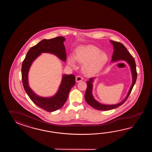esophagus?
Here are the masks:
<instances>
[{
    "instance_id": "esophagus-1",
    "label": "esophagus",
    "mask_w": 152,
    "mask_h": 152,
    "mask_svg": "<svg viewBox=\"0 0 152 152\" xmlns=\"http://www.w3.org/2000/svg\"><path fill=\"white\" fill-rule=\"evenodd\" d=\"M83 80V77H81L80 75H77V76L76 77V78H75V80H76L77 83L81 81H82Z\"/></svg>"
}]
</instances>
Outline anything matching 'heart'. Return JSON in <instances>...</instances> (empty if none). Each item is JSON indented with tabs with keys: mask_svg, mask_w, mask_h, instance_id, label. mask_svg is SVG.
Listing matches in <instances>:
<instances>
[{
	"mask_svg": "<svg viewBox=\"0 0 152 152\" xmlns=\"http://www.w3.org/2000/svg\"><path fill=\"white\" fill-rule=\"evenodd\" d=\"M107 60V55L100 49L94 45H88L80 47L75 56H69L67 62L72 67L75 66V61L83 64L85 73L94 75L100 71Z\"/></svg>",
	"mask_w": 152,
	"mask_h": 152,
	"instance_id": "obj_1",
	"label": "heart"
}]
</instances>
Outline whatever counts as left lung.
Returning a JSON list of instances; mask_svg holds the SVG:
<instances>
[{"label": "left lung", "mask_w": 152, "mask_h": 152, "mask_svg": "<svg viewBox=\"0 0 152 152\" xmlns=\"http://www.w3.org/2000/svg\"><path fill=\"white\" fill-rule=\"evenodd\" d=\"M110 42L113 44L114 49L111 62H116L120 60H123L127 62V63L130 67V69L132 73V83L128 92V94L123 101L120 102V103L115 105H105L97 102V100L94 98L92 95V83L94 82V78H90V80L87 81V88L86 91V93L85 94V99L87 103L91 107H94L95 109L102 111L112 110L113 109H116L117 107L121 106V105H122L126 101L131 93L132 88L135 84L137 76L135 60L132 57V55L130 54L129 51L126 49L125 46L120 42H115L113 41H110Z\"/></svg>", "instance_id": "8db88e82"}]
</instances>
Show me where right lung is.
<instances>
[{"mask_svg":"<svg viewBox=\"0 0 152 152\" xmlns=\"http://www.w3.org/2000/svg\"><path fill=\"white\" fill-rule=\"evenodd\" d=\"M64 37L44 39L30 49L22 66V80L26 93L37 106L48 112H53L61 107L68 98L72 87L75 84V75H63L57 93L51 97H42L35 94L29 86L28 73L32 62L42 53H49L57 56L63 61L66 60V53Z\"/></svg>","mask_w":152,"mask_h":152,"instance_id":"right-lung-1","label":"right lung"}]
</instances>
